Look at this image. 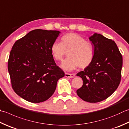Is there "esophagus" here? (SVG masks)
I'll return each mask as SVG.
<instances>
[{
	"mask_svg": "<svg viewBox=\"0 0 129 129\" xmlns=\"http://www.w3.org/2000/svg\"><path fill=\"white\" fill-rule=\"evenodd\" d=\"M65 76L67 78H74L75 77V75L74 74H70V73H65Z\"/></svg>",
	"mask_w": 129,
	"mask_h": 129,
	"instance_id": "1",
	"label": "esophagus"
}]
</instances>
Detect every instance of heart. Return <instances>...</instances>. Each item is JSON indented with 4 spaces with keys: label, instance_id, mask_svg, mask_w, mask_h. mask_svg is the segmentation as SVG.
<instances>
[{
    "label": "heart",
    "instance_id": "heart-1",
    "mask_svg": "<svg viewBox=\"0 0 129 129\" xmlns=\"http://www.w3.org/2000/svg\"><path fill=\"white\" fill-rule=\"evenodd\" d=\"M53 57L61 61L68 52V58L61 64L65 70H72L79 67L85 68L91 64L94 55V46L91 42L75 33H69L63 36L61 43L54 42L51 47Z\"/></svg>",
    "mask_w": 129,
    "mask_h": 129
}]
</instances>
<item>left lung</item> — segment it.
I'll list each match as a JSON object with an SVG mask.
<instances>
[{"mask_svg":"<svg viewBox=\"0 0 129 129\" xmlns=\"http://www.w3.org/2000/svg\"><path fill=\"white\" fill-rule=\"evenodd\" d=\"M89 40L94 46V58L89 66L77 74L83 82L77 93L84 101L97 103L110 97L119 85L122 56L112 40L97 34Z\"/></svg>","mask_w":129,"mask_h":129,"instance_id":"8db88e82","label":"left lung"}]
</instances>
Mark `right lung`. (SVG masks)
<instances>
[{"mask_svg":"<svg viewBox=\"0 0 129 129\" xmlns=\"http://www.w3.org/2000/svg\"><path fill=\"white\" fill-rule=\"evenodd\" d=\"M60 33L34 29L18 40L12 48L8 62L12 87L27 101L40 103L49 99L57 80L65 75L51 52Z\"/></svg>","mask_w":129,"mask_h":129,"instance_id":"1","label":"right lung"}]
</instances>
